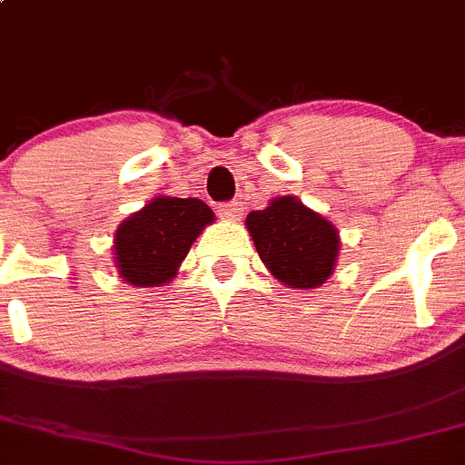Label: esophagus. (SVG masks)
<instances>
[{
  "label": "esophagus",
  "mask_w": 465,
  "mask_h": 465,
  "mask_svg": "<svg viewBox=\"0 0 465 465\" xmlns=\"http://www.w3.org/2000/svg\"><path fill=\"white\" fill-rule=\"evenodd\" d=\"M218 216L223 220H229V223H236L242 216V204L232 200V203H224L218 207Z\"/></svg>",
  "instance_id": "esophagus-1"
}]
</instances>
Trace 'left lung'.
I'll return each mask as SVG.
<instances>
[{"label":"left lung","mask_w":465,"mask_h":465,"mask_svg":"<svg viewBox=\"0 0 465 465\" xmlns=\"http://www.w3.org/2000/svg\"><path fill=\"white\" fill-rule=\"evenodd\" d=\"M245 227L267 272L292 290H316L334 273L341 252L339 229L296 195H278Z\"/></svg>","instance_id":"8db88e82"}]
</instances>
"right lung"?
<instances>
[{"label": "right lung", "mask_w": 465, "mask_h": 465, "mask_svg": "<svg viewBox=\"0 0 465 465\" xmlns=\"http://www.w3.org/2000/svg\"><path fill=\"white\" fill-rule=\"evenodd\" d=\"M213 220L203 200L155 195L115 229L111 252L117 273L134 287L167 285Z\"/></svg>", "instance_id": "add662e5"}]
</instances>
